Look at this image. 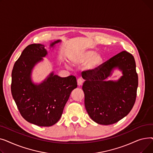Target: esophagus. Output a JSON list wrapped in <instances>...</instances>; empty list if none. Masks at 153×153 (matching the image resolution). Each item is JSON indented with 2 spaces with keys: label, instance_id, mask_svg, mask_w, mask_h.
Masks as SVG:
<instances>
[{
  "label": "esophagus",
  "instance_id": "esophagus-1",
  "mask_svg": "<svg viewBox=\"0 0 153 153\" xmlns=\"http://www.w3.org/2000/svg\"><path fill=\"white\" fill-rule=\"evenodd\" d=\"M77 85H78V86H81V85H82V84H83V81H82V79H81V78H79L78 79H77Z\"/></svg>",
  "mask_w": 153,
  "mask_h": 153
}]
</instances>
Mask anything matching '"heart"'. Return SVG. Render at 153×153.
<instances>
[{
	"label": "heart",
	"mask_w": 153,
	"mask_h": 153,
	"mask_svg": "<svg viewBox=\"0 0 153 153\" xmlns=\"http://www.w3.org/2000/svg\"><path fill=\"white\" fill-rule=\"evenodd\" d=\"M72 61L75 64H83L87 62V68L91 71L98 69L103 62V57L100 53H95L92 50H85L76 54Z\"/></svg>",
	"instance_id": "b5f03b06"
}]
</instances>
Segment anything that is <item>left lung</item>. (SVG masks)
Returning <instances> with one entry per match:
<instances>
[{
    "label": "left lung",
    "mask_w": 153,
    "mask_h": 153,
    "mask_svg": "<svg viewBox=\"0 0 153 153\" xmlns=\"http://www.w3.org/2000/svg\"><path fill=\"white\" fill-rule=\"evenodd\" d=\"M115 68L123 76L117 81H107ZM85 107L97 123L118 122L131 110L136 97L138 77L133 56L123 51L103 63L95 71L82 76Z\"/></svg>",
    "instance_id": "obj_1"
}]
</instances>
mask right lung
<instances>
[{
    "label": "right lung",
    "mask_w": 153,
    "mask_h": 153,
    "mask_svg": "<svg viewBox=\"0 0 153 153\" xmlns=\"http://www.w3.org/2000/svg\"><path fill=\"white\" fill-rule=\"evenodd\" d=\"M61 42L56 40L50 46ZM47 54L43 45H28L15 62L12 72V95L21 115L39 126H50L59 121L71 92L77 87L75 76L61 77L53 72L41 83L32 81V70Z\"/></svg>",
    "instance_id": "1"
}]
</instances>
